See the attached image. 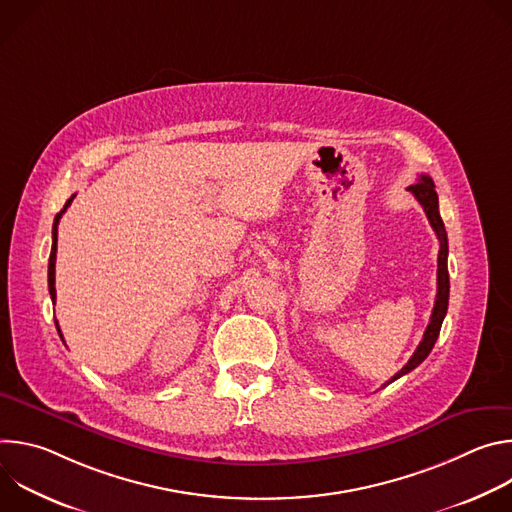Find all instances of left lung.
Wrapping results in <instances>:
<instances>
[{
  "label": "left lung",
  "instance_id": "left-lung-1",
  "mask_svg": "<svg viewBox=\"0 0 512 512\" xmlns=\"http://www.w3.org/2000/svg\"><path fill=\"white\" fill-rule=\"evenodd\" d=\"M415 198L417 202L423 206L425 214H427V221L431 225V229L435 231L437 235V241H440V255H437V296H435V304H433V312H431V318H429V324L425 328V334H423V340L419 342L417 350L413 352V356L409 358V362L405 364V367L389 381H397L399 377L411 373L415 367H419V364L427 358V354L431 352L437 336H440V330H442V322L446 318V312H448V300H450V275H448V235H446V227H444V221L440 216V204H437V192H435V184L429 176L421 174V178L417 180V184H411L407 188ZM387 383V385H389Z\"/></svg>",
  "mask_w": 512,
  "mask_h": 512
}]
</instances>
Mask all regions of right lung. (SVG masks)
Instances as JSON below:
<instances>
[{"label":"right lung","mask_w":512,"mask_h":512,"mask_svg":"<svg viewBox=\"0 0 512 512\" xmlns=\"http://www.w3.org/2000/svg\"><path fill=\"white\" fill-rule=\"evenodd\" d=\"M75 196L77 194H72L68 200H66V204H64V208L54 216V225H52V251H50V259H48V289H50V298H52V302L56 300V287H54V267H56V241H58V223H60V216L66 212V208L70 206V202L75 200ZM56 330H58V334H60V338H62V332H60V328H58V322H56Z\"/></svg>","instance_id":"1"}]
</instances>
